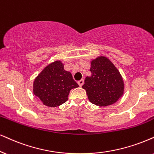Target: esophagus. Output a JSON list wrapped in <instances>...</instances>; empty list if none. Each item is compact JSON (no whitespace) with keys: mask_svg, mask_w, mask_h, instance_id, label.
<instances>
[{"mask_svg":"<svg viewBox=\"0 0 154 154\" xmlns=\"http://www.w3.org/2000/svg\"><path fill=\"white\" fill-rule=\"evenodd\" d=\"M84 82H85V81H84V79H80V80L78 81V82L77 83H78V85H79V86L82 87L84 85Z\"/></svg>","mask_w":154,"mask_h":154,"instance_id":"34e87169","label":"esophagus"}]
</instances>
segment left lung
Here are the masks:
<instances>
[{"label":"left lung","instance_id":"1","mask_svg":"<svg viewBox=\"0 0 154 154\" xmlns=\"http://www.w3.org/2000/svg\"><path fill=\"white\" fill-rule=\"evenodd\" d=\"M90 77L85 78L82 88L95 105L114 104L124 94V84L119 72L107 57H98L91 62Z\"/></svg>","mask_w":154,"mask_h":154}]
</instances>
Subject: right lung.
I'll return each mask as SVG.
<instances>
[{
	"label": "right lung",
	"mask_w": 154,
	"mask_h": 154,
	"mask_svg": "<svg viewBox=\"0 0 154 154\" xmlns=\"http://www.w3.org/2000/svg\"><path fill=\"white\" fill-rule=\"evenodd\" d=\"M78 87L72 74L64 69L61 61H55L45 67L35 79L33 93L43 104L56 107L67 102L71 89Z\"/></svg>",
	"instance_id": "right-lung-1"
}]
</instances>
